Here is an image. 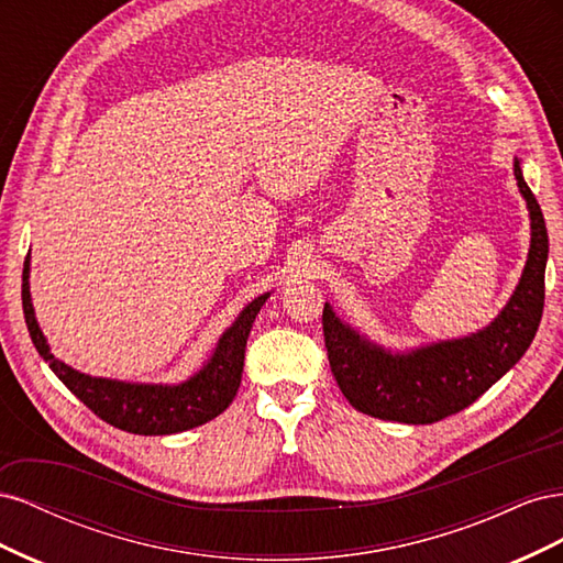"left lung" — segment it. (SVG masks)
I'll return each instance as SVG.
<instances>
[{
    "mask_svg": "<svg viewBox=\"0 0 563 563\" xmlns=\"http://www.w3.org/2000/svg\"><path fill=\"white\" fill-rule=\"evenodd\" d=\"M519 164L515 157V178L531 216V249L512 298L484 331L411 352H389L340 321L329 302L323 305L331 373L356 411L406 424L444 420L479 399L533 343L544 308L550 242L540 203Z\"/></svg>",
    "mask_w": 563,
    "mask_h": 563,
    "instance_id": "1",
    "label": "left lung"
}]
</instances>
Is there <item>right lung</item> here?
<instances>
[{
    "instance_id": "right-lung-1",
    "label": "right lung",
    "mask_w": 563,
    "mask_h": 563,
    "mask_svg": "<svg viewBox=\"0 0 563 563\" xmlns=\"http://www.w3.org/2000/svg\"><path fill=\"white\" fill-rule=\"evenodd\" d=\"M30 253L23 265V314L32 343L42 360L63 380L73 395L100 418L131 434H176L213 420L232 404L242 383L246 338L269 294L251 300L232 327L220 335L211 360L199 373L180 385H143L108 378H91L58 362L48 350L46 338L35 319L30 298Z\"/></svg>"
}]
</instances>
